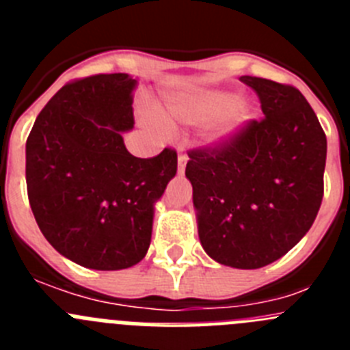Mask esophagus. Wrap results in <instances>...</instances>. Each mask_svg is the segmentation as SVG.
Segmentation results:
<instances>
[{
    "label": "esophagus",
    "instance_id": "obj_1",
    "mask_svg": "<svg viewBox=\"0 0 350 350\" xmlns=\"http://www.w3.org/2000/svg\"><path fill=\"white\" fill-rule=\"evenodd\" d=\"M187 159H189V157H187V154H185L182 148H178V172H184Z\"/></svg>",
    "mask_w": 350,
    "mask_h": 350
}]
</instances>
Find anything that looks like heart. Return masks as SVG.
Masks as SVG:
<instances>
[{
    "mask_svg": "<svg viewBox=\"0 0 350 350\" xmlns=\"http://www.w3.org/2000/svg\"><path fill=\"white\" fill-rule=\"evenodd\" d=\"M170 112L175 119L189 122V124L213 120L226 113L221 124L213 129L212 140H222L233 135L249 117V110L243 105H238V96L226 91L208 92L184 103H175L170 107Z\"/></svg>",
    "mask_w": 350,
    "mask_h": 350,
    "instance_id": "heart-1",
    "label": "heart"
}]
</instances>
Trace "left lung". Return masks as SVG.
<instances>
[{
    "instance_id": "8db88e82",
    "label": "left lung",
    "mask_w": 350,
    "mask_h": 350,
    "mask_svg": "<svg viewBox=\"0 0 350 350\" xmlns=\"http://www.w3.org/2000/svg\"><path fill=\"white\" fill-rule=\"evenodd\" d=\"M240 80L258 94L265 116L189 150L185 177L206 254L254 270L287 254L314 224L324 194L326 135L296 88Z\"/></svg>"
}]
</instances>
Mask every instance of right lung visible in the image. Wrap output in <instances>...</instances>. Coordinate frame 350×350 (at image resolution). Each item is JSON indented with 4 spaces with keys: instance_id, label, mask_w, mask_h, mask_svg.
Wrapping results in <instances>:
<instances>
[{
    "instance_id": "1",
    "label": "right lung",
    "mask_w": 350,
    "mask_h": 350,
    "mask_svg": "<svg viewBox=\"0 0 350 350\" xmlns=\"http://www.w3.org/2000/svg\"><path fill=\"white\" fill-rule=\"evenodd\" d=\"M135 85L126 73L71 80L26 142L27 198L40 231L59 254L92 270H122L145 258L154 202L177 173L175 148L144 159L124 147Z\"/></svg>"
}]
</instances>
